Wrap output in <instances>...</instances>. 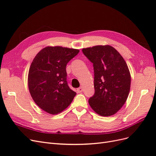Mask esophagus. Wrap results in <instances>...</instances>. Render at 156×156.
I'll return each mask as SVG.
<instances>
[{"label": "esophagus", "instance_id": "obj_1", "mask_svg": "<svg viewBox=\"0 0 156 156\" xmlns=\"http://www.w3.org/2000/svg\"><path fill=\"white\" fill-rule=\"evenodd\" d=\"M77 92H78V93H81V92H82L83 91V87H79V88H78L77 89Z\"/></svg>", "mask_w": 156, "mask_h": 156}]
</instances>
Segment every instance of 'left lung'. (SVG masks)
<instances>
[{
	"label": "left lung",
	"mask_w": 156,
	"mask_h": 156,
	"mask_svg": "<svg viewBox=\"0 0 156 156\" xmlns=\"http://www.w3.org/2000/svg\"><path fill=\"white\" fill-rule=\"evenodd\" d=\"M93 64L95 93L90 98V106L102 116L115 115L128 97L131 75L126 61L113 47L96 45L83 49Z\"/></svg>",
	"instance_id": "8db88e82"
}]
</instances>
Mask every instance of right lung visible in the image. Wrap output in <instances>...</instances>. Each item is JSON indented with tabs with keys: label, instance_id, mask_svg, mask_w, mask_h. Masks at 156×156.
<instances>
[{
	"label": "right lung",
	"instance_id": "1",
	"mask_svg": "<svg viewBox=\"0 0 156 156\" xmlns=\"http://www.w3.org/2000/svg\"><path fill=\"white\" fill-rule=\"evenodd\" d=\"M79 52V49L48 46L36 55L30 66L28 85L36 105L51 115L66 109L76 92L66 81V65Z\"/></svg>",
	"mask_w": 156,
	"mask_h": 156
}]
</instances>
